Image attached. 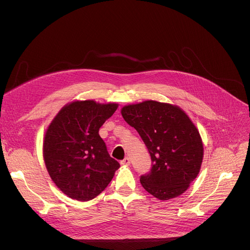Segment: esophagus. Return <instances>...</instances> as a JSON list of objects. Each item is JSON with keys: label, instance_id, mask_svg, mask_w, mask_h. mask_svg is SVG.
I'll list each match as a JSON object with an SVG mask.
<instances>
[{"label": "esophagus", "instance_id": "34e87169", "mask_svg": "<svg viewBox=\"0 0 250 250\" xmlns=\"http://www.w3.org/2000/svg\"><path fill=\"white\" fill-rule=\"evenodd\" d=\"M121 165L122 166H128V165H130V160L128 157H125L123 161H121Z\"/></svg>", "mask_w": 250, "mask_h": 250}]
</instances>
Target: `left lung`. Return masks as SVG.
<instances>
[{"mask_svg": "<svg viewBox=\"0 0 250 250\" xmlns=\"http://www.w3.org/2000/svg\"><path fill=\"white\" fill-rule=\"evenodd\" d=\"M121 113L139 132L152 161L150 172L140 178L143 188L160 200L185 193L203 160L202 140L191 119L176 105L153 100L126 105Z\"/></svg>", "mask_w": 250, "mask_h": 250, "instance_id": "left-lung-1", "label": "left lung"}]
</instances>
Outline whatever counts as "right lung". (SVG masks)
Here are the masks:
<instances>
[{
  "label": "right lung",
  "mask_w": 250,
  "mask_h": 250,
  "mask_svg": "<svg viewBox=\"0 0 250 250\" xmlns=\"http://www.w3.org/2000/svg\"><path fill=\"white\" fill-rule=\"evenodd\" d=\"M117 108V103L73 101L49 125L43 139V161L53 183L67 197L94 199L120 168L99 135L100 127Z\"/></svg>",
  "instance_id": "right-lung-1"
}]
</instances>
